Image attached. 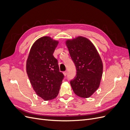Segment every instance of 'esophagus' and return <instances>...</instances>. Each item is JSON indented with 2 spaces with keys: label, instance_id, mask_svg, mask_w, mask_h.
<instances>
[{
  "label": "esophagus",
  "instance_id": "34e87169",
  "mask_svg": "<svg viewBox=\"0 0 130 130\" xmlns=\"http://www.w3.org/2000/svg\"><path fill=\"white\" fill-rule=\"evenodd\" d=\"M63 74H64V75L65 76H66L67 75V71H64V72H63Z\"/></svg>",
  "mask_w": 130,
  "mask_h": 130
}]
</instances>
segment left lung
Masks as SVG:
<instances>
[{
	"instance_id": "8db88e82",
	"label": "left lung",
	"mask_w": 130,
	"mask_h": 130,
	"mask_svg": "<svg viewBox=\"0 0 130 130\" xmlns=\"http://www.w3.org/2000/svg\"><path fill=\"white\" fill-rule=\"evenodd\" d=\"M70 56L75 64L76 74L70 81L74 93L89 98L99 88L103 65L93 43L87 38L78 37L66 42Z\"/></svg>"
}]
</instances>
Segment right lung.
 Here are the masks:
<instances>
[{
	"instance_id": "right-lung-1",
	"label": "right lung",
	"mask_w": 130,
	"mask_h": 130,
	"mask_svg": "<svg viewBox=\"0 0 130 130\" xmlns=\"http://www.w3.org/2000/svg\"><path fill=\"white\" fill-rule=\"evenodd\" d=\"M58 42L49 37L35 42L26 61V72L37 95L44 100L55 98L59 93L64 75L60 72L58 61L53 53Z\"/></svg>"
}]
</instances>
